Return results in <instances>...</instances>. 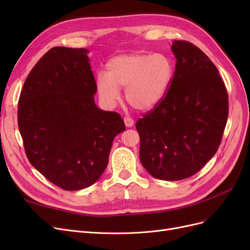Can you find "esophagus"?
<instances>
[{
    "mask_svg": "<svg viewBox=\"0 0 250 250\" xmlns=\"http://www.w3.org/2000/svg\"><path fill=\"white\" fill-rule=\"evenodd\" d=\"M124 123L126 125V127H132L133 124H134V121L129 117H125L124 118Z\"/></svg>",
    "mask_w": 250,
    "mask_h": 250,
    "instance_id": "esophagus-1",
    "label": "esophagus"
}]
</instances>
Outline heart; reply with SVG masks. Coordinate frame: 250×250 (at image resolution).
Listing matches in <instances>:
<instances>
[{"label": "heart", "mask_w": 250, "mask_h": 250, "mask_svg": "<svg viewBox=\"0 0 250 250\" xmlns=\"http://www.w3.org/2000/svg\"><path fill=\"white\" fill-rule=\"evenodd\" d=\"M173 75V64L166 55L130 53L109 60L107 75H98L97 89L105 103L115 104L120 88H124L128 104L135 109L150 110L164 99Z\"/></svg>", "instance_id": "1"}]
</instances>
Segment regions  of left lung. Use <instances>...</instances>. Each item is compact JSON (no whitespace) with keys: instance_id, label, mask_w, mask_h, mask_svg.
Segmentation results:
<instances>
[{"instance_id":"1","label":"left lung","mask_w":250,"mask_h":250,"mask_svg":"<svg viewBox=\"0 0 250 250\" xmlns=\"http://www.w3.org/2000/svg\"><path fill=\"white\" fill-rule=\"evenodd\" d=\"M176 65L164 99L135 128L140 160L151 175L180 180L217 152L229 117V95L216 65L190 42L174 41Z\"/></svg>"}]
</instances>
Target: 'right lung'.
<instances>
[{
	"label": "right lung",
	"instance_id": "right-lung-1",
	"mask_svg": "<svg viewBox=\"0 0 250 250\" xmlns=\"http://www.w3.org/2000/svg\"><path fill=\"white\" fill-rule=\"evenodd\" d=\"M87 52L50 49L29 73L19 99V129L29 162L65 191L100 178L113 139L126 128L118 112L96 106Z\"/></svg>",
	"mask_w": 250,
	"mask_h": 250
}]
</instances>
